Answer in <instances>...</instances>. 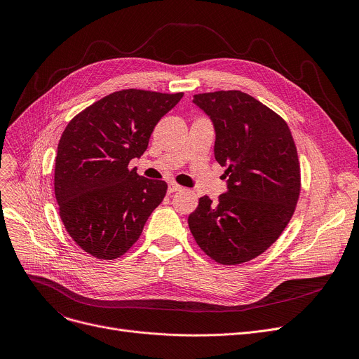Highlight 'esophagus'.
<instances>
[{"label": "esophagus", "instance_id": "esophagus-1", "mask_svg": "<svg viewBox=\"0 0 359 359\" xmlns=\"http://www.w3.org/2000/svg\"><path fill=\"white\" fill-rule=\"evenodd\" d=\"M179 190H182V186H179V184L175 183V182L169 183V189H168L169 193H175V191H179Z\"/></svg>", "mask_w": 359, "mask_h": 359}]
</instances>
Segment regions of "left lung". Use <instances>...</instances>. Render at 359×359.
<instances>
[{
	"label": "left lung",
	"mask_w": 359,
	"mask_h": 359,
	"mask_svg": "<svg viewBox=\"0 0 359 359\" xmlns=\"http://www.w3.org/2000/svg\"><path fill=\"white\" fill-rule=\"evenodd\" d=\"M215 125V158L227 166V191L198 198L190 231L212 260L247 263L263 254L291 220L301 190L297 147L285 121L241 90L193 96Z\"/></svg>",
	"instance_id": "obj_1"
}]
</instances>
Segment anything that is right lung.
I'll list each match as a JSON object with an SVG mask.
<instances>
[{"label":"right lung","instance_id":"add662e5","mask_svg":"<svg viewBox=\"0 0 359 359\" xmlns=\"http://www.w3.org/2000/svg\"><path fill=\"white\" fill-rule=\"evenodd\" d=\"M182 97L183 92L118 90L65 128L55 159V197L68 234L93 257L125 254L166 196V182L128 166L143 155L153 129Z\"/></svg>","mask_w":359,"mask_h":359}]
</instances>
